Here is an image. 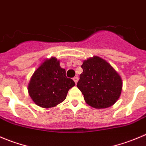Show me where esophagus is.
<instances>
[{
	"label": "esophagus",
	"instance_id": "34e87169",
	"mask_svg": "<svg viewBox=\"0 0 146 146\" xmlns=\"http://www.w3.org/2000/svg\"><path fill=\"white\" fill-rule=\"evenodd\" d=\"M78 79H79V78H78V76H74V77L73 78V80H74V82H75V84L77 83Z\"/></svg>",
	"mask_w": 146,
	"mask_h": 146
}]
</instances>
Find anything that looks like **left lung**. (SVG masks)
<instances>
[{"label": "left lung", "instance_id": "obj_1", "mask_svg": "<svg viewBox=\"0 0 146 146\" xmlns=\"http://www.w3.org/2000/svg\"><path fill=\"white\" fill-rule=\"evenodd\" d=\"M83 72L77 87L89 106L104 109L112 106L121 93L122 80L119 74L106 61L94 57L84 61Z\"/></svg>", "mask_w": 146, "mask_h": 146}]
</instances>
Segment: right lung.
Wrapping results in <instances>:
<instances>
[{
    "label": "right lung",
    "mask_w": 146,
    "mask_h": 146,
    "mask_svg": "<svg viewBox=\"0 0 146 146\" xmlns=\"http://www.w3.org/2000/svg\"><path fill=\"white\" fill-rule=\"evenodd\" d=\"M74 82L66 76V71L56 58L44 62L35 72L28 85V92L33 102L43 108L55 106L67 97Z\"/></svg>",
    "instance_id": "add662e5"
}]
</instances>
